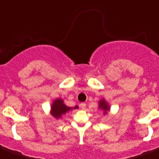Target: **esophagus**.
I'll return each mask as SVG.
<instances>
[{"label":"esophagus","instance_id":"34e87169","mask_svg":"<svg viewBox=\"0 0 159 159\" xmlns=\"http://www.w3.org/2000/svg\"><path fill=\"white\" fill-rule=\"evenodd\" d=\"M80 107H81L82 109H84L86 107V104L84 102H81V104H80Z\"/></svg>","mask_w":159,"mask_h":159}]
</instances>
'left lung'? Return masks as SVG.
I'll return each instance as SVG.
<instances>
[{
    "mask_svg": "<svg viewBox=\"0 0 159 159\" xmlns=\"http://www.w3.org/2000/svg\"><path fill=\"white\" fill-rule=\"evenodd\" d=\"M98 108L101 109L102 110H103V114H106L107 113V111H109V109H110L109 104H108L107 102L104 98H102V99L99 101V102H98Z\"/></svg>",
    "mask_w": 159,
    "mask_h": 159,
    "instance_id": "obj_1",
    "label": "left lung"
}]
</instances>
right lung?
Returning <instances> with one entry per match:
<instances>
[{"mask_svg": "<svg viewBox=\"0 0 159 159\" xmlns=\"http://www.w3.org/2000/svg\"><path fill=\"white\" fill-rule=\"evenodd\" d=\"M78 106H75V107H69V106H66L64 103V100L62 98H57L53 102L51 106V114L53 117L56 119L61 118L63 115L66 113V112H69L72 109H78Z\"/></svg>", "mask_w": 159, "mask_h": 159, "instance_id": "obj_1", "label": "right lung"}]
</instances>
